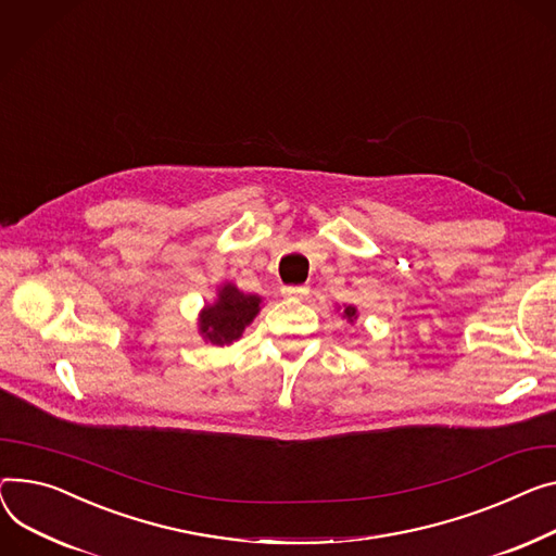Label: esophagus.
Masks as SVG:
<instances>
[{
	"instance_id": "esophagus-1",
	"label": "esophagus",
	"mask_w": 556,
	"mask_h": 556,
	"mask_svg": "<svg viewBox=\"0 0 556 556\" xmlns=\"http://www.w3.org/2000/svg\"><path fill=\"white\" fill-rule=\"evenodd\" d=\"M281 290L286 298H306V294L311 292L308 286H283Z\"/></svg>"
}]
</instances>
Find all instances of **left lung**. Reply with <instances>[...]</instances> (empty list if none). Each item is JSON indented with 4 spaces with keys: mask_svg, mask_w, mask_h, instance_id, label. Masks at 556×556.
I'll return each mask as SVG.
<instances>
[{
    "mask_svg": "<svg viewBox=\"0 0 556 556\" xmlns=\"http://www.w3.org/2000/svg\"><path fill=\"white\" fill-rule=\"evenodd\" d=\"M344 317H346L349 321H355V317H357V315H355V308H353V306H346V308H344Z\"/></svg>",
    "mask_w": 556,
    "mask_h": 556,
    "instance_id": "left-lung-1",
    "label": "left lung"
}]
</instances>
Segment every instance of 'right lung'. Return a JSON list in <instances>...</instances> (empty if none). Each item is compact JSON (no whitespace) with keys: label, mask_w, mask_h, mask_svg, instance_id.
Masks as SVG:
<instances>
[{"label":"right lung","mask_w":556,"mask_h":556,"mask_svg":"<svg viewBox=\"0 0 556 556\" xmlns=\"http://www.w3.org/2000/svg\"><path fill=\"white\" fill-rule=\"evenodd\" d=\"M262 300L256 294H243L232 283L218 290L214 306H207L201 315V332L212 344H230L241 338L243 328L258 313Z\"/></svg>","instance_id":"1"}]
</instances>
